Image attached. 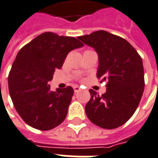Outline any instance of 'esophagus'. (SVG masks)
<instances>
[{"mask_svg": "<svg viewBox=\"0 0 158 158\" xmlns=\"http://www.w3.org/2000/svg\"><path fill=\"white\" fill-rule=\"evenodd\" d=\"M80 91H81V88L79 87V86H74V92H80Z\"/></svg>", "mask_w": 158, "mask_h": 158, "instance_id": "esophagus-1", "label": "esophagus"}]
</instances>
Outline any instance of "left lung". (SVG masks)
<instances>
[{
	"label": "left lung",
	"mask_w": 158,
	"mask_h": 158,
	"mask_svg": "<svg viewBox=\"0 0 158 158\" xmlns=\"http://www.w3.org/2000/svg\"><path fill=\"white\" fill-rule=\"evenodd\" d=\"M98 54L97 77L106 81V92L100 96L90 89L85 111L89 120L105 129L123 125L137 110L144 91L142 57L125 39L105 31L78 37Z\"/></svg>",
	"instance_id": "left-lung-1"
}]
</instances>
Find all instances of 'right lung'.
I'll return each mask as SVG.
<instances>
[{"label":"right lung","instance_id":"add662e5","mask_svg":"<svg viewBox=\"0 0 158 158\" xmlns=\"http://www.w3.org/2000/svg\"><path fill=\"white\" fill-rule=\"evenodd\" d=\"M81 47L77 38L44 32L17 53L8 76L9 92L16 111L31 127L48 131L65 120L73 88L52 92L48 82L67 54Z\"/></svg>","mask_w":158,"mask_h":158}]
</instances>
